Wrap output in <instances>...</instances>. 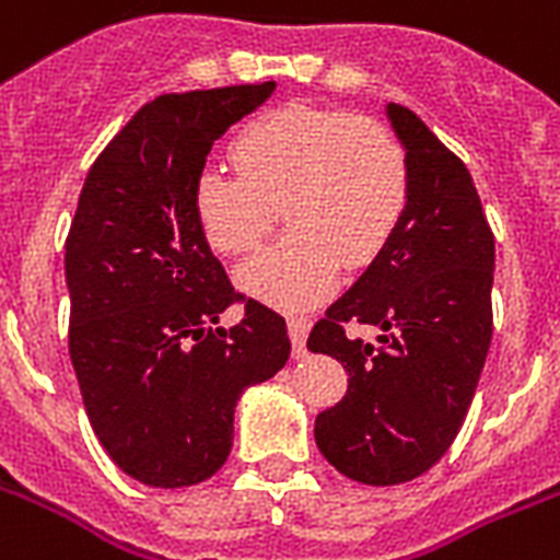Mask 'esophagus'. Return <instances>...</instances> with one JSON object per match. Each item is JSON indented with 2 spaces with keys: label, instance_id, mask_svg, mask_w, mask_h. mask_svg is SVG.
<instances>
[{
  "label": "esophagus",
  "instance_id": "34e87169",
  "mask_svg": "<svg viewBox=\"0 0 560 560\" xmlns=\"http://www.w3.org/2000/svg\"><path fill=\"white\" fill-rule=\"evenodd\" d=\"M288 330H290V342H293V357L302 359L304 353V342H307V334H311V319H304V316H290L288 319Z\"/></svg>",
  "mask_w": 560,
  "mask_h": 560
}]
</instances>
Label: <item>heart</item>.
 <instances>
[{
	"label": "heart",
	"instance_id": "heart-1",
	"mask_svg": "<svg viewBox=\"0 0 560 560\" xmlns=\"http://www.w3.org/2000/svg\"><path fill=\"white\" fill-rule=\"evenodd\" d=\"M238 175L203 170L195 221L221 256H247L284 207L293 233L238 270V288L284 311L330 293L342 261H374L397 233L411 195L406 149L368 117L288 106L233 140Z\"/></svg>",
	"mask_w": 560,
	"mask_h": 560
}]
</instances>
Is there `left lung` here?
I'll return each mask as SVG.
<instances>
[{"label":"left lung","mask_w":560,"mask_h":560,"mask_svg":"<svg viewBox=\"0 0 560 560\" xmlns=\"http://www.w3.org/2000/svg\"><path fill=\"white\" fill-rule=\"evenodd\" d=\"M385 115L411 172L406 215L307 339L348 371L342 402L316 417V445L368 486L408 483L448 452L492 342L494 235L469 170L411 108ZM348 320L380 326L381 345L345 337Z\"/></svg>","instance_id":"obj_1"}]
</instances>
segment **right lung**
Returning a JSON list of instances; mask_svg holds the SVG:
<instances>
[{"instance_id": "add662e5", "label": "right lung", "mask_w": 560, "mask_h": 560, "mask_svg": "<svg viewBox=\"0 0 560 560\" xmlns=\"http://www.w3.org/2000/svg\"><path fill=\"white\" fill-rule=\"evenodd\" d=\"M276 83L163 94L140 108L85 177L66 241L68 351L91 429L154 489L215 475L241 394L290 357L288 325L241 299L195 221V180L221 135Z\"/></svg>"}]
</instances>
